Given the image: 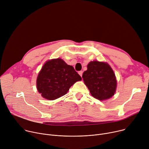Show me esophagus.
<instances>
[{
	"mask_svg": "<svg viewBox=\"0 0 149 149\" xmlns=\"http://www.w3.org/2000/svg\"><path fill=\"white\" fill-rule=\"evenodd\" d=\"M78 74H79V75L81 76V77H82V75H83V71H79L78 72Z\"/></svg>",
	"mask_w": 149,
	"mask_h": 149,
	"instance_id": "34e87169",
	"label": "esophagus"
}]
</instances>
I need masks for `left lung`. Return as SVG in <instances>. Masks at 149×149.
<instances>
[{
	"label": "left lung",
	"instance_id": "obj_1",
	"mask_svg": "<svg viewBox=\"0 0 149 149\" xmlns=\"http://www.w3.org/2000/svg\"><path fill=\"white\" fill-rule=\"evenodd\" d=\"M92 96L100 100L112 97L116 91V79L110 65L99 61H91L82 76Z\"/></svg>",
	"mask_w": 149,
	"mask_h": 149
}]
</instances>
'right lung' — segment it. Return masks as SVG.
Wrapping results in <instances>:
<instances>
[{
  "instance_id": "1",
  "label": "right lung",
  "mask_w": 149,
  "mask_h": 149,
  "mask_svg": "<svg viewBox=\"0 0 149 149\" xmlns=\"http://www.w3.org/2000/svg\"><path fill=\"white\" fill-rule=\"evenodd\" d=\"M81 79L73 66L58 58L44 64L37 76L36 85L43 97L53 100L65 95L75 82Z\"/></svg>"
}]
</instances>
